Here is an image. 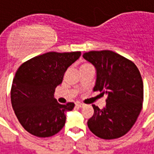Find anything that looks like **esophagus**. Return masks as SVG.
I'll return each mask as SVG.
<instances>
[{
    "instance_id": "34e87169",
    "label": "esophagus",
    "mask_w": 154,
    "mask_h": 154,
    "mask_svg": "<svg viewBox=\"0 0 154 154\" xmlns=\"http://www.w3.org/2000/svg\"><path fill=\"white\" fill-rule=\"evenodd\" d=\"M76 106L78 108H82V107H84L85 105L84 104H82V103H80V102H77L76 103Z\"/></svg>"
}]
</instances>
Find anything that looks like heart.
Instances as JSON below:
<instances>
[{
	"label": "heart",
	"instance_id": "b5f03b06",
	"mask_svg": "<svg viewBox=\"0 0 154 154\" xmlns=\"http://www.w3.org/2000/svg\"><path fill=\"white\" fill-rule=\"evenodd\" d=\"M88 66H91L89 64H87V63H84L81 65V68H84V67H88Z\"/></svg>",
	"mask_w": 154,
	"mask_h": 154
}]
</instances>
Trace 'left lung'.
<instances>
[{"mask_svg":"<svg viewBox=\"0 0 154 154\" xmlns=\"http://www.w3.org/2000/svg\"><path fill=\"white\" fill-rule=\"evenodd\" d=\"M83 57L94 65L97 79L94 91L107 95L106 105L87 122L90 131L100 138L124 136L136 122L143 102V82L133 61L110 50L85 53Z\"/></svg>","mask_w":154,"mask_h":154,"instance_id":"8db88e82","label":"left lung"}]
</instances>
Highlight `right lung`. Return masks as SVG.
Masks as SVG:
<instances>
[{"instance_id":"obj_1","label":"right lung","mask_w":154,"mask_h":154,"mask_svg":"<svg viewBox=\"0 0 154 154\" xmlns=\"http://www.w3.org/2000/svg\"><path fill=\"white\" fill-rule=\"evenodd\" d=\"M81 52H49L23 63L13 81L11 102L18 121L29 134L48 137L65 125V112L74 103L60 105L54 98L67 69L80 57Z\"/></svg>"}]
</instances>
